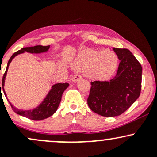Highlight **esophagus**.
<instances>
[{
	"label": "esophagus",
	"mask_w": 157,
	"mask_h": 157,
	"mask_svg": "<svg viewBox=\"0 0 157 157\" xmlns=\"http://www.w3.org/2000/svg\"><path fill=\"white\" fill-rule=\"evenodd\" d=\"M81 77H82V76H81L80 74H76V75H74V77L72 78V81L73 82H77L79 79L81 78Z\"/></svg>",
	"instance_id": "1"
}]
</instances>
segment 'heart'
I'll return each instance as SVG.
<instances>
[{"mask_svg":"<svg viewBox=\"0 0 157 157\" xmlns=\"http://www.w3.org/2000/svg\"><path fill=\"white\" fill-rule=\"evenodd\" d=\"M117 63V56L111 50L86 49L77 55L72 66L75 69L86 71L91 78L103 80L112 76Z\"/></svg>","mask_w":157,"mask_h":157,"instance_id":"1","label":"heart"}]
</instances>
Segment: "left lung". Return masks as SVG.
Wrapping results in <instances>:
<instances>
[{
    "mask_svg": "<svg viewBox=\"0 0 157 157\" xmlns=\"http://www.w3.org/2000/svg\"><path fill=\"white\" fill-rule=\"evenodd\" d=\"M120 60L116 76L109 81H93L87 102L103 117L122 114L137 100L142 86V66L127 48H113Z\"/></svg>",
    "mask_w": 157,
    "mask_h": 157,
    "instance_id": "left-lung-1",
    "label": "left lung"
}]
</instances>
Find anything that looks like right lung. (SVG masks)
Returning a JSON list of instances; mask_svg holds the SVG:
<instances>
[{"label": "right lung", "instance_id": "add662e5", "mask_svg": "<svg viewBox=\"0 0 157 157\" xmlns=\"http://www.w3.org/2000/svg\"><path fill=\"white\" fill-rule=\"evenodd\" d=\"M50 46H32V47H25L22 48L19 51L15 52L13 55H12V57H10V59L9 60L8 64H7L6 69L5 73L3 74V79H2V87L3 90V93H4L5 96L6 97V93H5L4 89H3V86H4V81H5V77H6L7 70H8L9 66L11 61L12 60V59L17 56L19 54L23 53L24 52H29V53H41V52H47ZM69 86V84L68 82H65V83H57L54 85L52 86V89L50 90L49 92L48 93L47 96L46 98L44 99V101L42 102V103H40V105L37 106L35 109H32V110H27V111H24V110H20L16 109L14 107L12 104H10L12 106V109L15 111V113H17V114L21 115V116L25 117L30 119L32 120H42L44 119H46L49 117L50 116H52V114L55 113V111H57V108H58L59 105H60V102L61 101V97H62V94L63 93V91L66 90ZM0 89H1V83H0Z\"/></svg>", "mask_w": 157, "mask_h": 157}]
</instances>
